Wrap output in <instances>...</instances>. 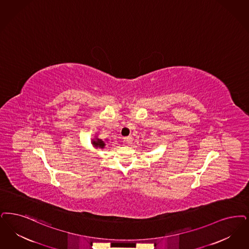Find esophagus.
<instances>
[{
    "instance_id": "obj_1",
    "label": "esophagus",
    "mask_w": 249,
    "mask_h": 249,
    "mask_svg": "<svg viewBox=\"0 0 249 249\" xmlns=\"http://www.w3.org/2000/svg\"><path fill=\"white\" fill-rule=\"evenodd\" d=\"M124 142H126V143H128V144H130L131 143V142H132V138L129 136V137H125L124 138Z\"/></svg>"
}]
</instances>
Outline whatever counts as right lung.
I'll return each instance as SVG.
<instances>
[{
	"mask_svg": "<svg viewBox=\"0 0 249 249\" xmlns=\"http://www.w3.org/2000/svg\"><path fill=\"white\" fill-rule=\"evenodd\" d=\"M92 144L94 145V147H100V148H104V146L106 145L105 142L101 139L92 140Z\"/></svg>",
	"mask_w": 249,
	"mask_h": 249,
	"instance_id": "right-lung-1",
	"label": "right lung"
}]
</instances>
